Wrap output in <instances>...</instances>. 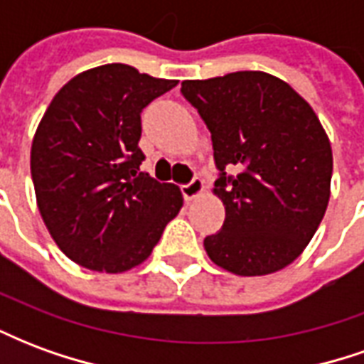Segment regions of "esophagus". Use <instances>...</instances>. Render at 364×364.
<instances>
[{
  "label": "esophagus",
  "mask_w": 364,
  "mask_h": 364,
  "mask_svg": "<svg viewBox=\"0 0 364 364\" xmlns=\"http://www.w3.org/2000/svg\"><path fill=\"white\" fill-rule=\"evenodd\" d=\"M181 193L183 197H185V200H195V198H198L205 193V181H203L200 177H195L191 183L183 185Z\"/></svg>",
  "instance_id": "34e87169"
}]
</instances>
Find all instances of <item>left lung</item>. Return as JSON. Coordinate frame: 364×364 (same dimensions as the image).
Returning <instances> with one entry per match:
<instances>
[{
  "mask_svg": "<svg viewBox=\"0 0 364 364\" xmlns=\"http://www.w3.org/2000/svg\"><path fill=\"white\" fill-rule=\"evenodd\" d=\"M181 93L210 130L226 218L206 255L240 277L281 271L304 252L326 214L333 156L318 114L267 72L185 80ZM236 166V176L223 169Z\"/></svg>",
  "mask_w": 364,
  "mask_h": 364,
  "instance_id": "obj_1",
  "label": "left lung"
}]
</instances>
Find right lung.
I'll return each instance as SVG.
<instances>
[{
    "mask_svg": "<svg viewBox=\"0 0 364 364\" xmlns=\"http://www.w3.org/2000/svg\"><path fill=\"white\" fill-rule=\"evenodd\" d=\"M177 85L127 64L72 77L44 111L31 146L38 213L70 259L124 273L150 257L183 206L173 183L140 173V112Z\"/></svg>",
    "mask_w": 364,
    "mask_h": 364,
    "instance_id": "add662e5",
    "label": "right lung"
}]
</instances>
